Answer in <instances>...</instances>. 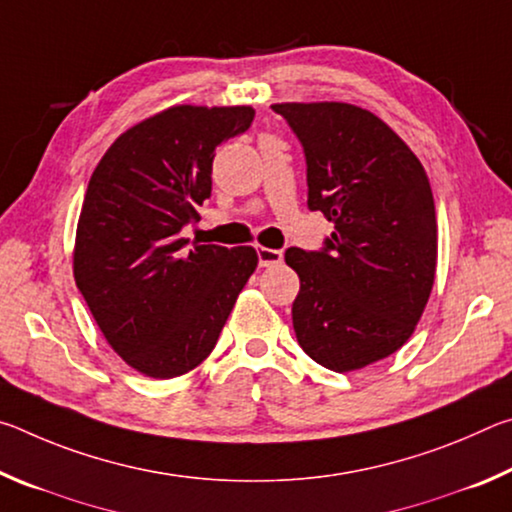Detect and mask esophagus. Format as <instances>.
I'll return each mask as SVG.
<instances>
[{
    "instance_id": "34e87169",
    "label": "esophagus",
    "mask_w": 512,
    "mask_h": 512,
    "mask_svg": "<svg viewBox=\"0 0 512 512\" xmlns=\"http://www.w3.org/2000/svg\"><path fill=\"white\" fill-rule=\"evenodd\" d=\"M257 257H259V266H275L282 262V250L275 248H257Z\"/></svg>"
}]
</instances>
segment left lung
Instances as JSON below:
<instances>
[{
	"label": "left lung",
	"mask_w": 512,
	"mask_h": 512,
	"mask_svg": "<svg viewBox=\"0 0 512 512\" xmlns=\"http://www.w3.org/2000/svg\"><path fill=\"white\" fill-rule=\"evenodd\" d=\"M305 146L309 207L334 223L320 253L289 248L300 348L361 370L411 339L436 280L438 225L420 160L386 121L343 101L273 103Z\"/></svg>",
	"instance_id": "obj_1"
}]
</instances>
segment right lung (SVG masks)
I'll return each instance as SVG.
<instances>
[{
	"instance_id": "right-lung-1",
	"label": "right lung",
	"mask_w": 512,
	"mask_h": 512,
	"mask_svg": "<svg viewBox=\"0 0 512 512\" xmlns=\"http://www.w3.org/2000/svg\"><path fill=\"white\" fill-rule=\"evenodd\" d=\"M253 117L250 106L164 108L121 133L92 171L74 280L110 348L146 377H180L207 359L257 268L253 246L187 248L180 237L212 194L214 151Z\"/></svg>"
}]
</instances>
